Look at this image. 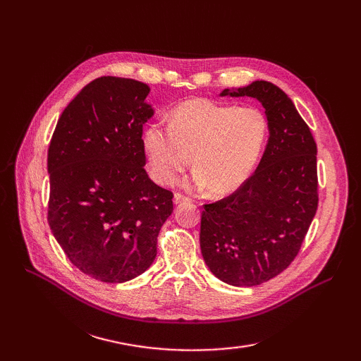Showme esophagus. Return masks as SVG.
<instances>
[{"label":"esophagus","instance_id":"obj_1","mask_svg":"<svg viewBox=\"0 0 361 361\" xmlns=\"http://www.w3.org/2000/svg\"><path fill=\"white\" fill-rule=\"evenodd\" d=\"M173 202H174V204H182V203H187V202H190V199H188V197H185L183 194L176 192V194H174V197H173Z\"/></svg>","mask_w":361,"mask_h":361}]
</instances>
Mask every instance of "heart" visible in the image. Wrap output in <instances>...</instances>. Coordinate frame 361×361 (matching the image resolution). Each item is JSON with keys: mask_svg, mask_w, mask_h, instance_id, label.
<instances>
[{"mask_svg": "<svg viewBox=\"0 0 361 361\" xmlns=\"http://www.w3.org/2000/svg\"><path fill=\"white\" fill-rule=\"evenodd\" d=\"M268 137V120L257 108H236L203 97L179 104L169 126L149 125L143 147L159 183H171L190 166L192 185L214 197L235 192L253 173Z\"/></svg>", "mask_w": 361, "mask_h": 361, "instance_id": "heart-1", "label": "heart"}]
</instances>
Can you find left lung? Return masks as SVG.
I'll list each match as a JSON object with an SVG mask.
<instances>
[{
    "instance_id": "obj_1",
    "label": "left lung",
    "mask_w": 361,
    "mask_h": 361,
    "mask_svg": "<svg viewBox=\"0 0 361 361\" xmlns=\"http://www.w3.org/2000/svg\"><path fill=\"white\" fill-rule=\"evenodd\" d=\"M220 96L257 99L269 137L253 176L228 197L204 204L202 256L227 285L256 286L298 255L318 209V149L290 97L272 82L253 81Z\"/></svg>"
}]
</instances>
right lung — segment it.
<instances>
[{"label":"right lung","mask_w":361,"mask_h":361,"mask_svg":"<svg viewBox=\"0 0 361 361\" xmlns=\"http://www.w3.org/2000/svg\"><path fill=\"white\" fill-rule=\"evenodd\" d=\"M150 87L101 76L64 108L48 149V221L72 264L105 283L138 277L157 257L173 194L145 170Z\"/></svg>","instance_id":"1"}]
</instances>
